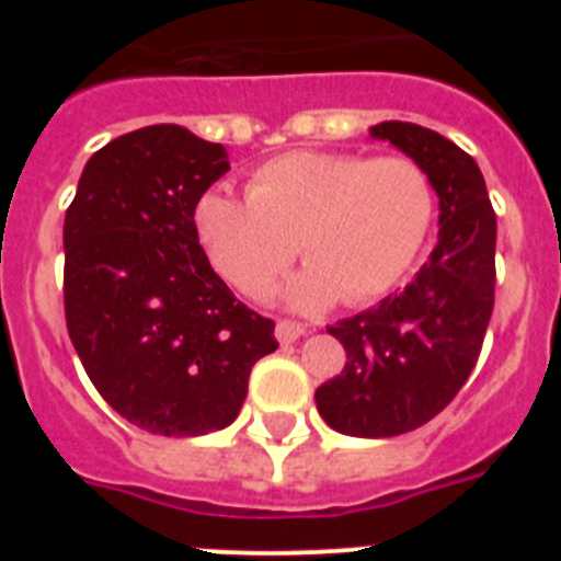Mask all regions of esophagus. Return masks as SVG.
<instances>
[{
	"mask_svg": "<svg viewBox=\"0 0 561 561\" xmlns=\"http://www.w3.org/2000/svg\"><path fill=\"white\" fill-rule=\"evenodd\" d=\"M306 334V329L300 323H291V320H277L275 325V336L277 342H284V345H289V342L300 340V336Z\"/></svg>",
	"mask_w": 561,
	"mask_h": 561,
	"instance_id": "obj_1",
	"label": "esophagus"
}]
</instances>
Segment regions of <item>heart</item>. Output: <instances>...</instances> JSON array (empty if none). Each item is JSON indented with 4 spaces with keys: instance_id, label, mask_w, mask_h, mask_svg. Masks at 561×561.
Wrapping results in <instances>:
<instances>
[{
    "instance_id": "obj_1",
    "label": "heart",
    "mask_w": 561,
    "mask_h": 561,
    "mask_svg": "<svg viewBox=\"0 0 561 561\" xmlns=\"http://www.w3.org/2000/svg\"><path fill=\"white\" fill-rule=\"evenodd\" d=\"M247 193H202L196 238L213 270L247 295H261L295 250L304 252L309 264L284 289L300 311L388 295L413 270L435 221L433 182L408 157L289 151L255 168Z\"/></svg>"
}]
</instances>
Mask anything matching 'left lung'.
Here are the masks:
<instances>
[{"label": "left lung", "mask_w": 561, "mask_h": 561, "mask_svg": "<svg viewBox=\"0 0 561 561\" xmlns=\"http://www.w3.org/2000/svg\"><path fill=\"white\" fill-rule=\"evenodd\" d=\"M370 137L427 171L438 244L404 291L329 325L348 362L314 401L336 433L393 438L435 419L472 374L494 309L497 219L478 162L453 140L401 121L379 123Z\"/></svg>", "instance_id": "8db88e82"}]
</instances>
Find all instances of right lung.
Returning <instances> with one entry per match:
<instances>
[{"label": "right lung", "mask_w": 561, "mask_h": 561, "mask_svg": "<svg viewBox=\"0 0 561 561\" xmlns=\"http://www.w3.org/2000/svg\"><path fill=\"white\" fill-rule=\"evenodd\" d=\"M227 151L173 123L89 157L64 219V311L83 370L134 427L191 438L230 427L275 323L213 272L193 207Z\"/></svg>", "instance_id": "1"}]
</instances>
